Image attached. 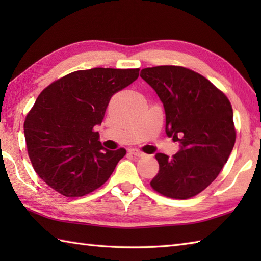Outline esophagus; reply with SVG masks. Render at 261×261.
Returning <instances> with one entry per match:
<instances>
[{"mask_svg": "<svg viewBox=\"0 0 261 261\" xmlns=\"http://www.w3.org/2000/svg\"><path fill=\"white\" fill-rule=\"evenodd\" d=\"M129 152H130V153H132V154H135V156H138V157H142L143 154H145V153H143L142 151L138 150V149H130Z\"/></svg>", "mask_w": 261, "mask_h": 261, "instance_id": "34e87169", "label": "esophagus"}]
</instances>
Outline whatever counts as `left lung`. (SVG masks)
Segmentation results:
<instances>
[{
    "instance_id": "1",
    "label": "left lung",
    "mask_w": 261,
    "mask_h": 261,
    "mask_svg": "<svg viewBox=\"0 0 261 261\" xmlns=\"http://www.w3.org/2000/svg\"><path fill=\"white\" fill-rule=\"evenodd\" d=\"M140 76L164 104L166 134L180 143L171 158L156 154L159 171L150 185L166 197L195 196L218 177L233 149L232 105L208 80L181 66L143 68Z\"/></svg>"
}]
</instances>
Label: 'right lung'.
<instances>
[{"label":"right lung","mask_w":261,"mask_h":261,"mask_svg":"<svg viewBox=\"0 0 261 261\" xmlns=\"http://www.w3.org/2000/svg\"><path fill=\"white\" fill-rule=\"evenodd\" d=\"M139 68H92L53 82L25 116L24 137L38 176L66 197H81L101 187L125 149L108 150L94 126L101 124L116 92L139 76Z\"/></svg>","instance_id":"obj_1"}]
</instances>
